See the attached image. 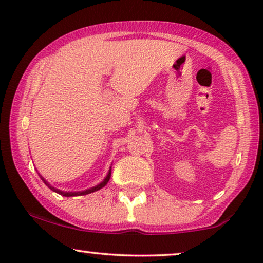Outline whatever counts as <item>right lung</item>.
<instances>
[{
    "label": "right lung",
    "instance_id": "1",
    "mask_svg": "<svg viewBox=\"0 0 263 263\" xmlns=\"http://www.w3.org/2000/svg\"><path fill=\"white\" fill-rule=\"evenodd\" d=\"M110 177H111V170L109 171V174H107L106 178L104 179V181H103L102 183H100V184H98V185H97V186H95V188H91V189H88V190H85V192H79V193H64V192H61V190H59V189H55V188H53V186L49 185L48 183H46V182L44 181V178H42V179H43V181H44L45 184L48 185L50 189L53 190V192L59 193V194H61V195H63V196H67V197H69V196H80V195H86V194H91V193H93V192H96V190H99V189H102L103 186H105V185H106V183L109 182Z\"/></svg>",
    "mask_w": 263,
    "mask_h": 263
}]
</instances>
